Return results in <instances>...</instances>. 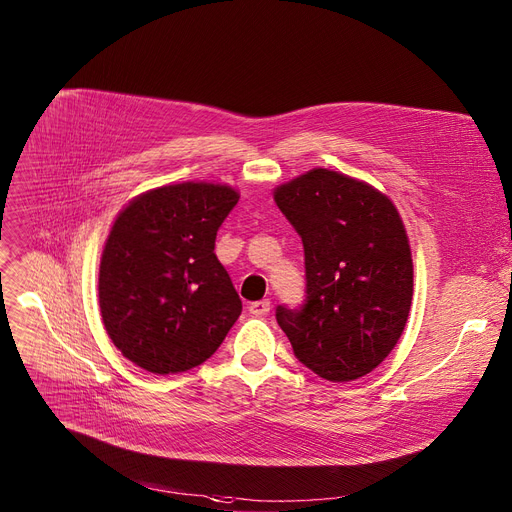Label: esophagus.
<instances>
[{
    "mask_svg": "<svg viewBox=\"0 0 512 512\" xmlns=\"http://www.w3.org/2000/svg\"><path fill=\"white\" fill-rule=\"evenodd\" d=\"M269 309H271V302H269L267 298L249 304V311H251V315H255V317H265V315L269 313Z\"/></svg>",
    "mask_w": 512,
    "mask_h": 512,
    "instance_id": "esophagus-1",
    "label": "esophagus"
}]
</instances>
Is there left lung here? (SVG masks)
<instances>
[{
    "mask_svg": "<svg viewBox=\"0 0 512 512\" xmlns=\"http://www.w3.org/2000/svg\"><path fill=\"white\" fill-rule=\"evenodd\" d=\"M302 238L306 300L278 306L294 356L321 379L346 383L395 348L414 294L410 241L393 201L364 181L313 168L274 191Z\"/></svg>",
    "mask_w": 512,
    "mask_h": 512,
    "instance_id": "1",
    "label": "left lung"
}]
</instances>
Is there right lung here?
Instances as JSON below:
<instances>
[{
	"label": "right lung",
	"instance_id": "1",
	"mask_svg": "<svg viewBox=\"0 0 512 512\" xmlns=\"http://www.w3.org/2000/svg\"><path fill=\"white\" fill-rule=\"evenodd\" d=\"M236 201L228 185L189 181L146 191L119 212L100 257L98 302L133 364L185 372L224 342L243 302L214 247Z\"/></svg>",
	"mask_w": 512,
	"mask_h": 512
}]
</instances>
